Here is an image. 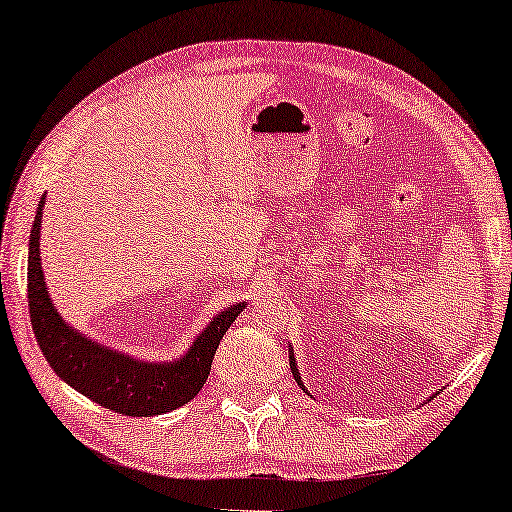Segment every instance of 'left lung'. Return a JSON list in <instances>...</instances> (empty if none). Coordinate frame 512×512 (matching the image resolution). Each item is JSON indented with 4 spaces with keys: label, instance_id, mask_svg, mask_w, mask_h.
I'll return each instance as SVG.
<instances>
[{
    "label": "left lung",
    "instance_id": "8db88e82",
    "mask_svg": "<svg viewBox=\"0 0 512 512\" xmlns=\"http://www.w3.org/2000/svg\"><path fill=\"white\" fill-rule=\"evenodd\" d=\"M289 359H291V370H293V377H296V382L300 384V387H303V382H300V375H298V368H296V359H293V354L289 356ZM305 389V387H303Z\"/></svg>",
    "mask_w": 512,
    "mask_h": 512
}]
</instances>
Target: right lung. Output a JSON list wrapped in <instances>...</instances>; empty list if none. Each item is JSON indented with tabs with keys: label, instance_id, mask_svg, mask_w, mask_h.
Wrapping results in <instances>:
<instances>
[{
	"label": "right lung",
	"instance_id": "1",
	"mask_svg": "<svg viewBox=\"0 0 512 512\" xmlns=\"http://www.w3.org/2000/svg\"><path fill=\"white\" fill-rule=\"evenodd\" d=\"M46 195L37 207L30 235V261H27V300H30L32 331L46 361L55 375L69 387L102 408L128 417H153L177 410L198 396L205 387L216 347L244 303L230 305L216 314L212 324L195 338L186 356L172 363H144L118 354L97 342L79 335L55 310L48 298L44 272H41L39 233Z\"/></svg>",
	"mask_w": 512,
	"mask_h": 512
}]
</instances>
